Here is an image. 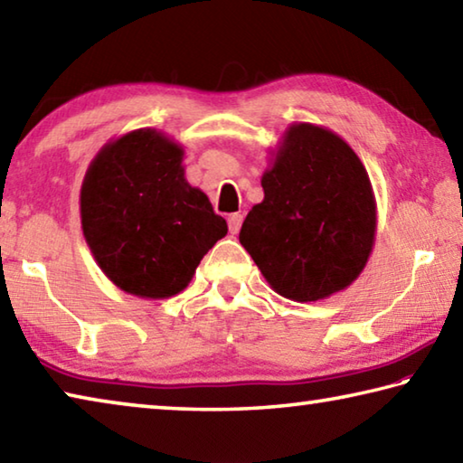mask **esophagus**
I'll list each match as a JSON object with an SVG mask.
<instances>
[{"label": "esophagus", "mask_w": 463, "mask_h": 463, "mask_svg": "<svg viewBox=\"0 0 463 463\" xmlns=\"http://www.w3.org/2000/svg\"><path fill=\"white\" fill-rule=\"evenodd\" d=\"M241 224H242V214H231L229 216V229L232 234H237L241 231Z\"/></svg>", "instance_id": "esophagus-1"}]
</instances>
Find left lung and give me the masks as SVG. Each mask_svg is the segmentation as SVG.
<instances>
[{
  "label": "left lung",
  "mask_w": 463,
  "mask_h": 463,
  "mask_svg": "<svg viewBox=\"0 0 463 463\" xmlns=\"http://www.w3.org/2000/svg\"><path fill=\"white\" fill-rule=\"evenodd\" d=\"M261 185L239 241L269 286L317 302L354 284L375 239L373 190L354 148L323 127L292 124Z\"/></svg>",
  "instance_id": "1"
}]
</instances>
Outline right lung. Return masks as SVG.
<instances>
[{"label": "right lung", "mask_w": 463, "mask_h": 463, "mask_svg": "<svg viewBox=\"0 0 463 463\" xmlns=\"http://www.w3.org/2000/svg\"><path fill=\"white\" fill-rule=\"evenodd\" d=\"M184 148L155 128L108 143L81 185V226L109 281L138 298L182 292L229 226L192 187Z\"/></svg>", "instance_id": "1"}]
</instances>
